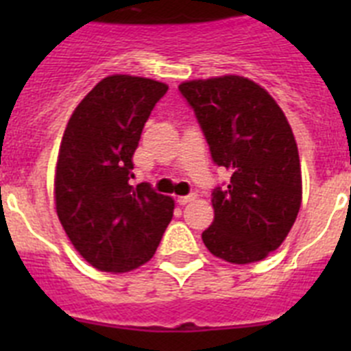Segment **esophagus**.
<instances>
[{"label":"esophagus","instance_id":"1","mask_svg":"<svg viewBox=\"0 0 351 351\" xmlns=\"http://www.w3.org/2000/svg\"><path fill=\"white\" fill-rule=\"evenodd\" d=\"M195 198H197L195 195H184V197H178V204L179 206H186V204L193 202Z\"/></svg>","mask_w":351,"mask_h":351}]
</instances>
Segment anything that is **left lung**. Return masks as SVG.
I'll list each match as a JSON object with an SVG mask.
<instances>
[{
  "label": "left lung",
  "instance_id": "left-lung-1",
  "mask_svg": "<svg viewBox=\"0 0 351 351\" xmlns=\"http://www.w3.org/2000/svg\"><path fill=\"white\" fill-rule=\"evenodd\" d=\"M228 186L213 190L207 250L230 263H251L278 250L295 223L302 178L295 138L280 105L253 80L225 75L179 86Z\"/></svg>",
  "mask_w": 351,
  "mask_h": 351
}]
</instances>
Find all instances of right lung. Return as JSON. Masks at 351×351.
<instances>
[{
	"label": "right lung",
	"instance_id": "1",
	"mask_svg": "<svg viewBox=\"0 0 351 351\" xmlns=\"http://www.w3.org/2000/svg\"><path fill=\"white\" fill-rule=\"evenodd\" d=\"M169 86L110 75L71 114L56 165V210L73 247L93 267L128 272L153 258L173 200L147 182L137 188L133 153L154 105Z\"/></svg>",
	"mask_w": 351,
	"mask_h": 351
}]
</instances>
